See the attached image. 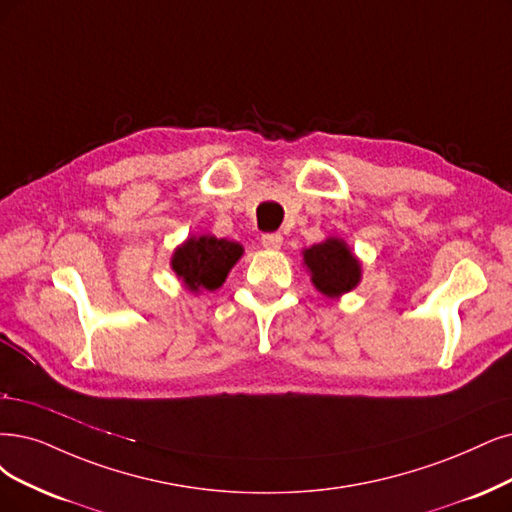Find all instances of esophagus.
Listing matches in <instances>:
<instances>
[{"instance_id":"1","label":"esophagus","mask_w":512,"mask_h":512,"mask_svg":"<svg viewBox=\"0 0 512 512\" xmlns=\"http://www.w3.org/2000/svg\"><path fill=\"white\" fill-rule=\"evenodd\" d=\"M261 244L266 246V249H270V251H276V249H280V246H282V234H278V232L263 234L261 236Z\"/></svg>"}]
</instances>
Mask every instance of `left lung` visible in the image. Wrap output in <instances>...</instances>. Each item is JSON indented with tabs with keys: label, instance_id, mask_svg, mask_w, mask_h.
I'll return each instance as SVG.
<instances>
[{
	"label": "left lung",
	"instance_id": "obj_1",
	"mask_svg": "<svg viewBox=\"0 0 512 512\" xmlns=\"http://www.w3.org/2000/svg\"><path fill=\"white\" fill-rule=\"evenodd\" d=\"M304 261L312 272L314 287L327 297L348 293L361 280V263L348 251V246L337 238L310 246L304 253Z\"/></svg>",
	"mask_w": 512,
	"mask_h": 512
}]
</instances>
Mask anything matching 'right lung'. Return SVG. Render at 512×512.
Here are the masks:
<instances>
[{"label": "right lung", "mask_w": 512, "mask_h": 512, "mask_svg": "<svg viewBox=\"0 0 512 512\" xmlns=\"http://www.w3.org/2000/svg\"><path fill=\"white\" fill-rule=\"evenodd\" d=\"M242 255V246L215 236L189 238L173 255V270L189 291L219 289Z\"/></svg>", "instance_id": "obj_1"}]
</instances>
